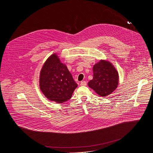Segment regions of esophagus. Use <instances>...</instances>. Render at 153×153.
Returning <instances> with one entry per match:
<instances>
[{"label":"esophagus","mask_w":153,"mask_h":153,"mask_svg":"<svg viewBox=\"0 0 153 153\" xmlns=\"http://www.w3.org/2000/svg\"><path fill=\"white\" fill-rule=\"evenodd\" d=\"M80 85L81 86H86V81H82L80 82Z\"/></svg>","instance_id":"esophagus-1"}]
</instances>
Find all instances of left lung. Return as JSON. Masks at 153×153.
I'll return each instance as SVG.
<instances>
[{"label": "left lung", "mask_w": 153, "mask_h": 153, "mask_svg": "<svg viewBox=\"0 0 153 153\" xmlns=\"http://www.w3.org/2000/svg\"><path fill=\"white\" fill-rule=\"evenodd\" d=\"M93 79L88 85L100 96H106L117 87L119 74L109 62L100 60L93 67Z\"/></svg>", "instance_id": "1"}]
</instances>
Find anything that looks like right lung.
Here are the masks:
<instances>
[{
	"label": "right lung",
	"mask_w": 153,
	"mask_h": 153,
	"mask_svg": "<svg viewBox=\"0 0 153 153\" xmlns=\"http://www.w3.org/2000/svg\"><path fill=\"white\" fill-rule=\"evenodd\" d=\"M67 67L56 54L51 56L43 65L40 76V88L49 100L63 103L69 100L77 88Z\"/></svg>",
	"instance_id": "right-lung-1"
}]
</instances>
